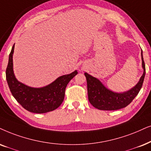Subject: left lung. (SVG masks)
Returning a JSON list of instances; mask_svg holds the SVG:
<instances>
[{"mask_svg": "<svg viewBox=\"0 0 151 151\" xmlns=\"http://www.w3.org/2000/svg\"><path fill=\"white\" fill-rule=\"evenodd\" d=\"M142 67L144 73L138 83L128 91L116 93L107 89L97 78L85 73L87 79L88 99L91 105L101 110H116L130 104L139 92L146 74V68L142 50Z\"/></svg>", "mask_w": 151, "mask_h": 151, "instance_id": "left-lung-1", "label": "left lung"}]
</instances>
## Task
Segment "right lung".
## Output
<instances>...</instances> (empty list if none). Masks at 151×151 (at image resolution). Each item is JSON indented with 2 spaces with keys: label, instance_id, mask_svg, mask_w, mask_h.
<instances>
[{
  "label": "right lung",
  "instance_id": "add662e5",
  "mask_svg": "<svg viewBox=\"0 0 151 151\" xmlns=\"http://www.w3.org/2000/svg\"><path fill=\"white\" fill-rule=\"evenodd\" d=\"M14 44L9 56L6 68V80L12 94L23 108L30 112L43 114L53 111L64 101L65 89L69 81L78 74L71 73L60 76L46 87L33 88L20 83L15 78L13 71L12 56Z\"/></svg>",
  "mask_w": 151,
  "mask_h": 151
}]
</instances>
